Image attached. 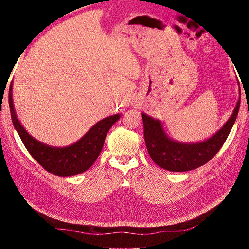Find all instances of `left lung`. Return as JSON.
<instances>
[{"label": "left lung", "mask_w": 249, "mask_h": 249, "mask_svg": "<svg viewBox=\"0 0 249 249\" xmlns=\"http://www.w3.org/2000/svg\"><path fill=\"white\" fill-rule=\"evenodd\" d=\"M239 105L241 89L237 104L226 123L213 136L197 142H180L172 140L166 134L161 121L142 113L145 142L151 159L159 167L175 172L189 171L203 166L218 153L225 142L237 117Z\"/></svg>", "instance_id": "8db88e82"}]
</instances>
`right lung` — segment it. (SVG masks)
I'll list each match as a JSON object with an SVG mask.
<instances>
[{
    "label": "right lung",
    "mask_w": 249,
    "mask_h": 249,
    "mask_svg": "<svg viewBox=\"0 0 249 249\" xmlns=\"http://www.w3.org/2000/svg\"><path fill=\"white\" fill-rule=\"evenodd\" d=\"M13 87H10L8 104H10L12 122L18 133L24 146L26 147L32 157L43 166L50 174L60 177H69L87 171L93 165L103 148L105 137L113 124L120 120L121 115L115 114L99 121L88 130L74 144L65 147H53L37 141L27 133L16 115L13 93Z\"/></svg>",
    "instance_id": "obj_1"
}]
</instances>
